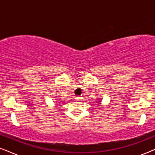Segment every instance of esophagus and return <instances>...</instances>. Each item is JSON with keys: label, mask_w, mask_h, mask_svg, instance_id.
Returning a JSON list of instances; mask_svg holds the SVG:
<instances>
[{"label": "esophagus", "mask_w": 155, "mask_h": 155, "mask_svg": "<svg viewBox=\"0 0 155 155\" xmlns=\"http://www.w3.org/2000/svg\"><path fill=\"white\" fill-rule=\"evenodd\" d=\"M81 99H82V97H75V99L77 101H81Z\"/></svg>", "instance_id": "obj_1"}]
</instances>
